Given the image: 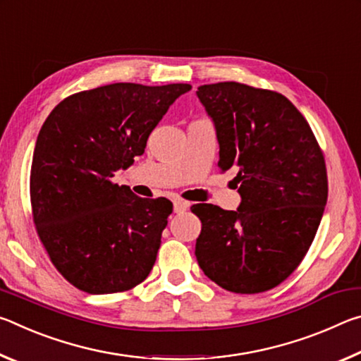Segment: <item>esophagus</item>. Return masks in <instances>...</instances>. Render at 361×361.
<instances>
[{
  "instance_id": "34e87169",
  "label": "esophagus",
  "mask_w": 361,
  "mask_h": 361,
  "mask_svg": "<svg viewBox=\"0 0 361 361\" xmlns=\"http://www.w3.org/2000/svg\"><path fill=\"white\" fill-rule=\"evenodd\" d=\"M186 210H188V202H185V200H180V199L173 200V212L175 213H183Z\"/></svg>"
}]
</instances>
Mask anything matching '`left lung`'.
Segmentation results:
<instances>
[{
    "instance_id": "left-lung-1",
    "label": "left lung",
    "mask_w": 361,
    "mask_h": 361,
    "mask_svg": "<svg viewBox=\"0 0 361 361\" xmlns=\"http://www.w3.org/2000/svg\"><path fill=\"white\" fill-rule=\"evenodd\" d=\"M197 97L215 124L218 167L234 169L235 212L191 207L202 221L200 269L221 288L253 295L301 264L328 199L325 157L296 106L274 90L240 82L204 84Z\"/></svg>"
}]
</instances>
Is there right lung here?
I'll list each match as a JSON object with an SVG mask.
<instances>
[{
    "label": "right lung",
    "mask_w": 361,
    "mask_h": 361,
    "mask_svg": "<svg viewBox=\"0 0 361 361\" xmlns=\"http://www.w3.org/2000/svg\"><path fill=\"white\" fill-rule=\"evenodd\" d=\"M189 84L116 82L66 97L36 140L30 199L52 264L90 295L127 291L149 276L173 205L111 178L142 156L149 133Z\"/></svg>",
    "instance_id": "add662e5"
}]
</instances>
